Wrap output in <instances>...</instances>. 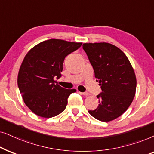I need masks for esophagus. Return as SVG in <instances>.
<instances>
[{
	"label": "esophagus",
	"mask_w": 154,
	"mask_h": 154,
	"mask_svg": "<svg viewBox=\"0 0 154 154\" xmlns=\"http://www.w3.org/2000/svg\"><path fill=\"white\" fill-rule=\"evenodd\" d=\"M82 94L84 96H89V94H90L89 93V92H87V91L83 92V93H82Z\"/></svg>",
	"instance_id": "34e87169"
}]
</instances>
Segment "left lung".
<instances>
[{
	"label": "left lung",
	"instance_id": "left-lung-1",
	"mask_svg": "<svg viewBox=\"0 0 154 154\" xmlns=\"http://www.w3.org/2000/svg\"><path fill=\"white\" fill-rule=\"evenodd\" d=\"M102 92L97 96L98 106L89 114L102 122L113 120L126 111L135 96L137 79L125 54L108 43L84 44Z\"/></svg>",
	"mask_w": 154,
	"mask_h": 154
}]
</instances>
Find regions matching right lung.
Returning a JSON list of instances; mask_svg holds the SVG:
<instances>
[{"mask_svg": "<svg viewBox=\"0 0 154 154\" xmlns=\"http://www.w3.org/2000/svg\"><path fill=\"white\" fill-rule=\"evenodd\" d=\"M82 44L52 38L33 47L24 57L17 85L24 103L34 113L49 118L65 109L67 98L76 89H64L54 79L61 77L65 57Z\"/></svg>", "mask_w": 154, "mask_h": 154, "instance_id": "right-lung-1", "label": "right lung"}]
</instances>
